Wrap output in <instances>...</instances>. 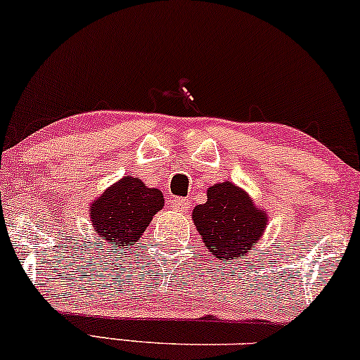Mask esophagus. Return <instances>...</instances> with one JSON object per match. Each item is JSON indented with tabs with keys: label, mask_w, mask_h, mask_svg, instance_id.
Wrapping results in <instances>:
<instances>
[{
	"label": "esophagus",
	"mask_w": 360,
	"mask_h": 360,
	"mask_svg": "<svg viewBox=\"0 0 360 360\" xmlns=\"http://www.w3.org/2000/svg\"><path fill=\"white\" fill-rule=\"evenodd\" d=\"M171 207L174 209V211L188 212L189 207H191V202L188 201V199H184V198H172L171 199Z\"/></svg>",
	"instance_id": "obj_1"
}]
</instances>
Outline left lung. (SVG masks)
<instances>
[{"label":"left lung","mask_w":360,"mask_h":360,"mask_svg":"<svg viewBox=\"0 0 360 360\" xmlns=\"http://www.w3.org/2000/svg\"><path fill=\"white\" fill-rule=\"evenodd\" d=\"M193 219L214 257L238 261L257 244L267 216L243 189L226 181L207 189V201L194 207Z\"/></svg>","instance_id":"obj_1"}]
</instances>
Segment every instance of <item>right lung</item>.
Here are the masks:
<instances>
[{
    "mask_svg": "<svg viewBox=\"0 0 360 360\" xmlns=\"http://www.w3.org/2000/svg\"><path fill=\"white\" fill-rule=\"evenodd\" d=\"M162 206L161 191L148 188L138 177H122L91 204L93 227L98 238L109 240L116 251H124L138 243Z\"/></svg>",
    "mask_w": 360,
    "mask_h": 360,
    "instance_id": "1",
    "label": "right lung"
}]
</instances>
